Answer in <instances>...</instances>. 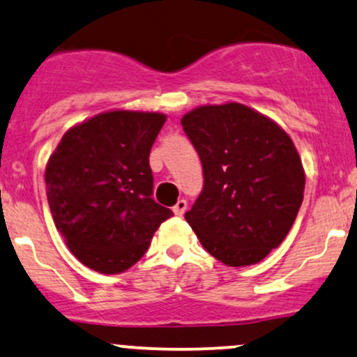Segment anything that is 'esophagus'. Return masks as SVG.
<instances>
[{"instance_id": "obj_1", "label": "esophagus", "mask_w": 357, "mask_h": 357, "mask_svg": "<svg viewBox=\"0 0 357 357\" xmlns=\"http://www.w3.org/2000/svg\"><path fill=\"white\" fill-rule=\"evenodd\" d=\"M186 208H188L186 199H178V203H176L174 208H173L174 215H176V216H183L184 211H186Z\"/></svg>"}]
</instances>
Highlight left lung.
<instances>
[{"mask_svg":"<svg viewBox=\"0 0 357 357\" xmlns=\"http://www.w3.org/2000/svg\"><path fill=\"white\" fill-rule=\"evenodd\" d=\"M181 124L204 174L184 218L221 264H258L284 241L304 199L305 173L292 139L236 102L192 109Z\"/></svg>","mask_w":357,"mask_h":357,"instance_id":"1","label":"left lung"}]
</instances>
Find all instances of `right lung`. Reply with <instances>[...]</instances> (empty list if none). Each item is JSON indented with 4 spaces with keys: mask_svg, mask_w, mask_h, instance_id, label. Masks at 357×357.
Masks as SVG:
<instances>
[{
    "mask_svg": "<svg viewBox=\"0 0 357 357\" xmlns=\"http://www.w3.org/2000/svg\"><path fill=\"white\" fill-rule=\"evenodd\" d=\"M166 116L109 110L70 127L47 162L56 230L84 265L121 273L173 215L153 198L149 153Z\"/></svg>",
    "mask_w": 357,
    "mask_h": 357,
    "instance_id": "add662e5",
    "label": "right lung"
}]
</instances>
